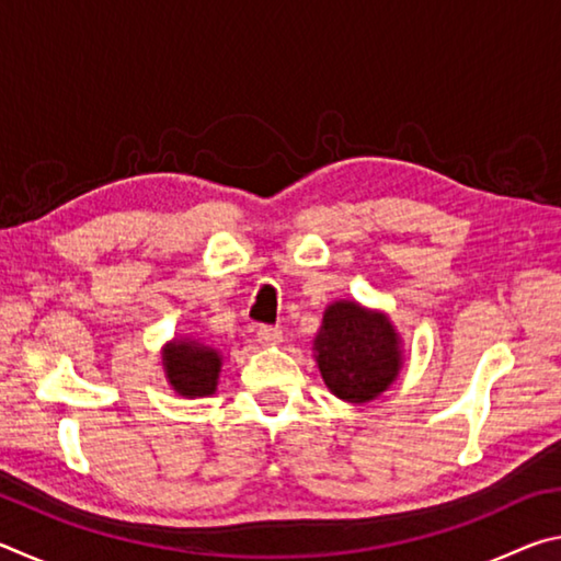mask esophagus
<instances>
[{
    "mask_svg": "<svg viewBox=\"0 0 561 561\" xmlns=\"http://www.w3.org/2000/svg\"><path fill=\"white\" fill-rule=\"evenodd\" d=\"M257 341L262 346H277L282 341V329L277 327H260L257 329Z\"/></svg>",
    "mask_w": 561,
    "mask_h": 561,
    "instance_id": "esophagus-1",
    "label": "esophagus"
}]
</instances>
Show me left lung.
Here are the masks:
<instances>
[{
    "label": "left lung",
    "instance_id": "left-lung-1",
    "mask_svg": "<svg viewBox=\"0 0 561 561\" xmlns=\"http://www.w3.org/2000/svg\"><path fill=\"white\" fill-rule=\"evenodd\" d=\"M314 354L329 391L348 403L374 401L403 366L401 336L391 319L348 299L327 307Z\"/></svg>",
    "mask_w": 561,
    "mask_h": 561
}]
</instances>
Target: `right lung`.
I'll return each instance as SVG.
<instances>
[{"mask_svg":"<svg viewBox=\"0 0 561 561\" xmlns=\"http://www.w3.org/2000/svg\"><path fill=\"white\" fill-rule=\"evenodd\" d=\"M163 368L168 383L178 396L203 398L215 393L220 378V351L195 339H173L163 348Z\"/></svg>","mask_w":561,"mask_h":561,"instance_id":"right-lung-1","label":"right lung"}]
</instances>
